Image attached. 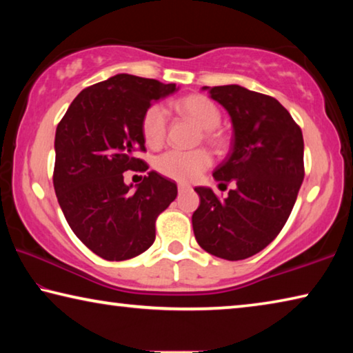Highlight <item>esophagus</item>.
Returning a JSON list of instances; mask_svg holds the SVG:
<instances>
[{
    "label": "esophagus",
    "mask_w": 353,
    "mask_h": 353,
    "mask_svg": "<svg viewBox=\"0 0 353 353\" xmlns=\"http://www.w3.org/2000/svg\"><path fill=\"white\" fill-rule=\"evenodd\" d=\"M177 190H179V193H183V191H187V190H190V185H185V183H179V185H177Z\"/></svg>",
    "instance_id": "1"
}]
</instances>
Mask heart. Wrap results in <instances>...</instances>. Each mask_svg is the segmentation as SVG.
<instances>
[{
    "label": "heart",
    "mask_w": 353,
    "mask_h": 353,
    "mask_svg": "<svg viewBox=\"0 0 353 353\" xmlns=\"http://www.w3.org/2000/svg\"><path fill=\"white\" fill-rule=\"evenodd\" d=\"M174 109L196 126L204 130V140L214 148L225 146V137L219 132L221 112L218 105L202 94H188L174 101ZM168 118L162 105L154 104L145 112L141 119V135L151 148H159L165 141ZM212 166V155L205 149L196 151H168L155 159V170L165 177L177 182H193Z\"/></svg>",
    "instance_id": "obj_1"
}]
</instances>
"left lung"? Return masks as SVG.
<instances>
[{
  "instance_id": "1",
  "label": "left lung",
  "mask_w": 353,
  "mask_h": 353,
  "mask_svg": "<svg viewBox=\"0 0 353 353\" xmlns=\"http://www.w3.org/2000/svg\"><path fill=\"white\" fill-rule=\"evenodd\" d=\"M229 112L232 151L214 170V181H234L219 199L196 187L201 204L193 213L196 241L208 254L236 261L265 249L288 219L303 181V137L276 98L241 85L202 87Z\"/></svg>"
}]
</instances>
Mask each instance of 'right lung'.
Masks as SVG:
<instances>
[{"label":"right lung","mask_w":353,"mask_h":353,"mask_svg":"<svg viewBox=\"0 0 353 353\" xmlns=\"http://www.w3.org/2000/svg\"><path fill=\"white\" fill-rule=\"evenodd\" d=\"M177 92L132 74H117L83 88L56 129V196L74 235L110 261L129 260L155 240V219L177 196V185L149 171L124 183L128 170L146 171L141 119L155 101ZM143 168L141 169V166Z\"/></svg>","instance_id":"add662e5"}]
</instances>
